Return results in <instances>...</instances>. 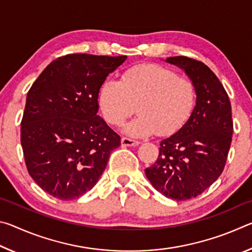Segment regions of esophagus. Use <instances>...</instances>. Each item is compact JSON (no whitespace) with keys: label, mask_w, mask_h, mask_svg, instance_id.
<instances>
[{"label":"esophagus","mask_w":252,"mask_h":252,"mask_svg":"<svg viewBox=\"0 0 252 252\" xmlns=\"http://www.w3.org/2000/svg\"><path fill=\"white\" fill-rule=\"evenodd\" d=\"M121 143H122V146H126V147H135V146H138L140 142L136 141V140L126 138V136H123V138L121 139Z\"/></svg>","instance_id":"esophagus-1"}]
</instances>
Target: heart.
<instances>
[{
	"mask_svg": "<svg viewBox=\"0 0 252 252\" xmlns=\"http://www.w3.org/2000/svg\"><path fill=\"white\" fill-rule=\"evenodd\" d=\"M197 103V88L189 78L153 63L127 69L121 80L106 79L99 91V104L106 122L121 126L131 114L125 132L132 136L176 133L186 125Z\"/></svg>",
	"mask_w": 252,
	"mask_h": 252,
	"instance_id": "1",
	"label": "heart"
}]
</instances>
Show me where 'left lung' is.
<instances>
[{
    "label": "left lung",
    "mask_w": 252,
    "mask_h": 252,
    "mask_svg": "<svg viewBox=\"0 0 252 252\" xmlns=\"http://www.w3.org/2000/svg\"><path fill=\"white\" fill-rule=\"evenodd\" d=\"M167 62L185 70L194 83L197 103L186 125L160 142L159 157L146 176L159 192L180 201L201 194L222 173L233 123L227 92L204 63L187 57Z\"/></svg>",
    "instance_id": "1"
}]
</instances>
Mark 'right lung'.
<instances>
[{"instance_id":"obj_1","label":"right lung","mask_w":252,"mask_h":252,"mask_svg":"<svg viewBox=\"0 0 252 252\" xmlns=\"http://www.w3.org/2000/svg\"><path fill=\"white\" fill-rule=\"evenodd\" d=\"M126 55L67 54L45 67L28 92L21 144L29 174L45 192L73 200L91 190L121 138L97 116V96Z\"/></svg>"}]
</instances>
